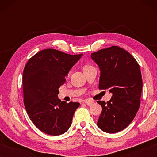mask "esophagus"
Listing matches in <instances>:
<instances>
[{
	"mask_svg": "<svg viewBox=\"0 0 157 157\" xmlns=\"http://www.w3.org/2000/svg\"><path fill=\"white\" fill-rule=\"evenodd\" d=\"M85 103V104H86V105L87 106H91V105L93 104V101H91V100H85L84 101H83Z\"/></svg>",
	"mask_w": 157,
	"mask_h": 157,
	"instance_id": "esophagus-1",
	"label": "esophagus"
}]
</instances>
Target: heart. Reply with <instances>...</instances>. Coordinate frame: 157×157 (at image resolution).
I'll return each instance as SVG.
<instances>
[{"mask_svg":"<svg viewBox=\"0 0 157 157\" xmlns=\"http://www.w3.org/2000/svg\"><path fill=\"white\" fill-rule=\"evenodd\" d=\"M89 67H91V66H89V65H85L84 66H83V71H84V70H86V69H87V68H89Z\"/></svg>","mask_w":157,"mask_h":157,"instance_id":"b5f03b06","label":"heart"}]
</instances>
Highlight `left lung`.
<instances>
[{"label":"left lung","mask_w":157,"mask_h":157,"mask_svg":"<svg viewBox=\"0 0 157 157\" xmlns=\"http://www.w3.org/2000/svg\"><path fill=\"white\" fill-rule=\"evenodd\" d=\"M99 67L98 88L112 94L107 101H98L102 107L97 126L103 132L114 134L129 125L140 106L142 78L140 67L128 51L111 46L91 54Z\"/></svg>","instance_id":"left-lung-1"}]
</instances>
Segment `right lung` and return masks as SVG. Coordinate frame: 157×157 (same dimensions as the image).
Here are the masks:
<instances>
[{
	"mask_svg": "<svg viewBox=\"0 0 157 157\" xmlns=\"http://www.w3.org/2000/svg\"><path fill=\"white\" fill-rule=\"evenodd\" d=\"M83 53L70 55L47 48L29 60L23 74V102L27 113L38 129L59 136L71 125L79 103H66L58 98L59 89Z\"/></svg>",
	"mask_w": 157,
	"mask_h": 157,
	"instance_id": "right-lung-1",
	"label": "right lung"
}]
</instances>
